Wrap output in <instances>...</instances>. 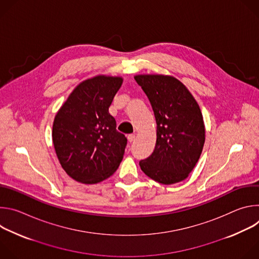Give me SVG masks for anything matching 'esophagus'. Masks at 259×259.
<instances>
[{"label":"esophagus","instance_id":"obj_1","mask_svg":"<svg viewBox=\"0 0 259 259\" xmlns=\"http://www.w3.org/2000/svg\"><path fill=\"white\" fill-rule=\"evenodd\" d=\"M127 138H128V141H129V142H132V141L135 139V134H129V135L127 136Z\"/></svg>","mask_w":259,"mask_h":259}]
</instances>
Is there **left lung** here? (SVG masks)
<instances>
[{
  "label": "left lung",
  "instance_id": "left-lung-1",
  "mask_svg": "<svg viewBox=\"0 0 259 259\" xmlns=\"http://www.w3.org/2000/svg\"><path fill=\"white\" fill-rule=\"evenodd\" d=\"M134 79L149 98L157 122L155 150L139 166L159 183L182 181L199 161L205 142L199 104L187 87L173 77L140 75Z\"/></svg>",
  "mask_w": 259,
  "mask_h": 259
}]
</instances>
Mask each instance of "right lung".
Segmentation results:
<instances>
[{
	"label": "right lung",
	"mask_w": 259,
	"mask_h": 259,
	"mask_svg": "<svg viewBox=\"0 0 259 259\" xmlns=\"http://www.w3.org/2000/svg\"><path fill=\"white\" fill-rule=\"evenodd\" d=\"M120 77L98 76L82 82L58 110L52 138L57 158L76 181L100 182L118 169L127 138L117 131L108 107L122 85Z\"/></svg>",
	"instance_id": "right-lung-1"
}]
</instances>
